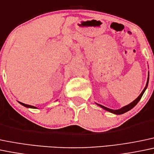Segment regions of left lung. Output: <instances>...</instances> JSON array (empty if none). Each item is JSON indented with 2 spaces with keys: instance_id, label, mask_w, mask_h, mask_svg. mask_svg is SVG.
<instances>
[{
  "instance_id": "obj_1",
  "label": "left lung",
  "mask_w": 154,
  "mask_h": 154,
  "mask_svg": "<svg viewBox=\"0 0 154 154\" xmlns=\"http://www.w3.org/2000/svg\"><path fill=\"white\" fill-rule=\"evenodd\" d=\"M148 80H149V77H148V81H147L146 86L145 87V88H144L143 91H142V93L140 94V96H139L138 97H137V99H136V100H134V101H133L131 103H130V104L128 105V106H124L123 108H120V109H119V110H112V109H110V108H106V107H105V106H102V105H100V104H97V105H98V106H100V107H101V108H103V109L106 110V111H109V112H111V113H113V114H124V113L127 112V111H130L131 109H132V108H134V107L136 105H137V103H139V101H140V99L142 98V95H143L144 92H145V91L146 90L147 87H148Z\"/></svg>"
}]
</instances>
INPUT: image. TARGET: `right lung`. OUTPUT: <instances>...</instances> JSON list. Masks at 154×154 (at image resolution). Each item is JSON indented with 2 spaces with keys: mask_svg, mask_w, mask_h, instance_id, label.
I'll return each instance as SVG.
<instances>
[{
  "mask_svg": "<svg viewBox=\"0 0 154 154\" xmlns=\"http://www.w3.org/2000/svg\"><path fill=\"white\" fill-rule=\"evenodd\" d=\"M19 103H20V104L22 105V106H25V107H26V108H37L36 107H35V106H29V105H27V104H24V103H20V102H19Z\"/></svg>",
  "mask_w": 154,
  "mask_h": 154,
  "instance_id": "1",
  "label": "right lung"
}]
</instances>
